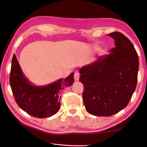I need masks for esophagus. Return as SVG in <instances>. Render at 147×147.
I'll list each match as a JSON object with an SVG mask.
<instances>
[{"label":"esophagus","instance_id":"1","mask_svg":"<svg viewBox=\"0 0 147 147\" xmlns=\"http://www.w3.org/2000/svg\"><path fill=\"white\" fill-rule=\"evenodd\" d=\"M74 80H75L76 82L78 81L79 78H80V73H78V72H75V73H74Z\"/></svg>","mask_w":147,"mask_h":147}]
</instances>
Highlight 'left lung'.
Returning <instances> with one entry per match:
<instances>
[{
    "label": "left lung",
    "instance_id": "obj_1",
    "mask_svg": "<svg viewBox=\"0 0 147 147\" xmlns=\"http://www.w3.org/2000/svg\"><path fill=\"white\" fill-rule=\"evenodd\" d=\"M108 36L115 47L79 71L86 110L98 117L111 116L127 106L136 87L139 69L138 55L130 40L119 32Z\"/></svg>",
    "mask_w": 147,
    "mask_h": 147
}]
</instances>
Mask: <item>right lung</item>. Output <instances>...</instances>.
Returning a JSON list of instances; mask_svg holds the SVG:
<instances>
[{"label":"right lung","instance_id":"add662e5","mask_svg":"<svg viewBox=\"0 0 147 147\" xmlns=\"http://www.w3.org/2000/svg\"><path fill=\"white\" fill-rule=\"evenodd\" d=\"M73 82L74 73H71L65 79L60 78L45 85H35L26 77L14 54L10 85L16 103L30 115L42 119L56 114L60 107L63 90L71 86Z\"/></svg>","mask_w":147,"mask_h":147}]
</instances>
